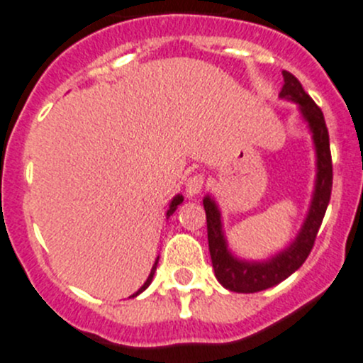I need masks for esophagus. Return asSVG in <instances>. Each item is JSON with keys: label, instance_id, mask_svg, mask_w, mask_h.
<instances>
[{"label": "esophagus", "instance_id": "obj_1", "mask_svg": "<svg viewBox=\"0 0 363 363\" xmlns=\"http://www.w3.org/2000/svg\"><path fill=\"white\" fill-rule=\"evenodd\" d=\"M203 184H205V174H202V172H196V174L189 175V177L186 179L184 182L186 193H188L189 196L199 195V193L203 189Z\"/></svg>", "mask_w": 363, "mask_h": 363}]
</instances>
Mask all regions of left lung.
I'll return each mask as SVG.
<instances>
[{
    "label": "left lung",
    "instance_id": "left-lung-1",
    "mask_svg": "<svg viewBox=\"0 0 363 363\" xmlns=\"http://www.w3.org/2000/svg\"><path fill=\"white\" fill-rule=\"evenodd\" d=\"M283 77L284 84L279 96L296 101L300 105L302 116L306 117L311 130H313L318 155L316 191H314L309 216H307L302 232L298 233L295 242L286 251L277 255L276 258L267 263H247L233 258L226 251L218 207L208 196L203 200L205 218H207L208 251H211L214 274L226 290L239 291V294H256V291L276 286L281 281L286 279L288 276H291L298 267H302V263L306 262L307 256L313 251L314 240H316L321 221H323L328 202H330L334 172H332L330 138H328V128L325 124L323 112L314 104L313 98L303 91L302 84L294 73L284 69Z\"/></svg>",
    "mask_w": 363,
    "mask_h": 363
}]
</instances>
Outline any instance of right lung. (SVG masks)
Segmentation results:
<instances>
[{"label":"right lung","mask_w":363,"mask_h":363,"mask_svg":"<svg viewBox=\"0 0 363 363\" xmlns=\"http://www.w3.org/2000/svg\"><path fill=\"white\" fill-rule=\"evenodd\" d=\"M179 203H182V196H181V195H177V196H175V199H174V200H172V203H170V208H168L167 216H170V214H172V212H174V211H175V208H177V205H179ZM156 265H158V262H156V263H155V267H152L151 274H149V277H147V281H145V283H144V286H142V288H140V290H138V291H137V294H135L133 296H137L138 294H142V291H144V290H145V288H147V286H149V284H151V281H152V276H155V270H156Z\"/></svg>","instance_id":"obj_1"}]
</instances>
